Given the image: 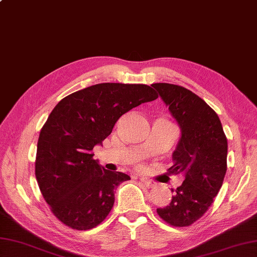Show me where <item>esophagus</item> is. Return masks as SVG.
I'll return each mask as SVG.
<instances>
[{
	"label": "esophagus",
	"mask_w": 257,
	"mask_h": 257,
	"mask_svg": "<svg viewBox=\"0 0 257 257\" xmlns=\"http://www.w3.org/2000/svg\"><path fill=\"white\" fill-rule=\"evenodd\" d=\"M140 182L142 183L143 186L147 187V188H152V187H154L157 185L156 182L150 181V180H147V178H140Z\"/></svg>",
	"instance_id": "34e87169"
}]
</instances>
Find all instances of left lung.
Segmentation results:
<instances>
[{
  "instance_id": "left-lung-1",
  "label": "left lung",
  "mask_w": 257,
  "mask_h": 257,
  "mask_svg": "<svg viewBox=\"0 0 257 257\" xmlns=\"http://www.w3.org/2000/svg\"><path fill=\"white\" fill-rule=\"evenodd\" d=\"M182 131L173 153V174L183 173L180 187L171 189L170 204L158 208L161 219L173 226H188L204 216L222 186L226 172L228 141L218 115L189 89L154 83Z\"/></svg>"
}]
</instances>
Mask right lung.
I'll return each mask as SVG.
<instances>
[{
    "label": "right lung",
    "instance_id": "right-lung-1",
    "mask_svg": "<svg viewBox=\"0 0 257 257\" xmlns=\"http://www.w3.org/2000/svg\"><path fill=\"white\" fill-rule=\"evenodd\" d=\"M158 98L145 84L100 83L62 98L40 130L35 175L58 220L89 230L108 216L115 188L130 180L93 159V148L111 134L116 121L142 103Z\"/></svg>",
    "mask_w": 257,
    "mask_h": 257
}]
</instances>
